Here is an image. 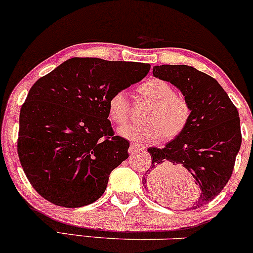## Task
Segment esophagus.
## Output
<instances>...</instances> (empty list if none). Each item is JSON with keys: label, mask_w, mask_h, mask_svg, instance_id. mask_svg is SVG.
Returning <instances> with one entry per match:
<instances>
[{"label": "esophagus", "mask_w": 253, "mask_h": 253, "mask_svg": "<svg viewBox=\"0 0 253 253\" xmlns=\"http://www.w3.org/2000/svg\"><path fill=\"white\" fill-rule=\"evenodd\" d=\"M143 149H144V145L136 144V143H132V144H130L129 152H130V154H133V152H136V151H138V150H143Z\"/></svg>", "instance_id": "1"}]
</instances>
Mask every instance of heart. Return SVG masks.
Masks as SVG:
<instances>
[{"instance_id": "1", "label": "heart", "mask_w": 253, "mask_h": 253, "mask_svg": "<svg viewBox=\"0 0 253 253\" xmlns=\"http://www.w3.org/2000/svg\"><path fill=\"white\" fill-rule=\"evenodd\" d=\"M137 93L150 104L141 126H126L118 135L137 143H154L163 138L171 141L182 135L191 118V107L183 96L174 92L173 86L160 79L145 81L137 88ZM108 116L114 123L126 124L130 116V103L126 93L116 91L108 99Z\"/></svg>"}]
</instances>
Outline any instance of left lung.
Returning a JSON list of instances; mask_svg holds the SVG:
<instances>
[{
    "label": "left lung",
    "mask_w": 253,
    "mask_h": 253,
    "mask_svg": "<svg viewBox=\"0 0 253 253\" xmlns=\"http://www.w3.org/2000/svg\"><path fill=\"white\" fill-rule=\"evenodd\" d=\"M152 75L180 90L191 107V118L182 135L164 148L148 149L152 163L143 185L164 204L173 193L167 168L183 165L201 189L191 209L201 208L219 195L232 174L242 144L238 111L220 84L196 68L156 65Z\"/></svg>",
    "instance_id": "8db88e82"
}]
</instances>
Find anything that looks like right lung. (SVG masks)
<instances>
[{
    "label": "right lung",
    "instance_id": "obj_1",
    "mask_svg": "<svg viewBox=\"0 0 253 253\" xmlns=\"http://www.w3.org/2000/svg\"><path fill=\"white\" fill-rule=\"evenodd\" d=\"M150 64L74 57L31 86L20 112L17 152L43 198L63 208L91 204L111 171L129 157V142L108 120L114 92L144 79Z\"/></svg>",
    "mask_w": 253,
    "mask_h": 253
}]
</instances>
